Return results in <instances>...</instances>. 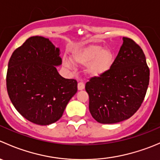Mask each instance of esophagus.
<instances>
[{"instance_id":"1","label":"esophagus","mask_w":160,"mask_h":160,"mask_svg":"<svg viewBox=\"0 0 160 160\" xmlns=\"http://www.w3.org/2000/svg\"><path fill=\"white\" fill-rule=\"evenodd\" d=\"M85 84L83 83V82H79L78 85H77V88H78L79 90H82L84 89Z\"/></svg>"}]
</instances>
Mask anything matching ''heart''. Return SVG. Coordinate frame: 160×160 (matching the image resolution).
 Here are the masks:
<instances>
[{
  "label": "heart",
  "mask_w": 160,
  "mask_h": 160,
  "mask_svg": "<svg viewBox=\"0 0 160 160\" xmlns=\"http://www.w3.org/2000/svg\"><path fill=\"white\" fill-rule=\"evenodd\" d=\"M114 55L110 48L101 45H90L84 47L77 48L72 51L71 59L77 65H86L85 72L90 77H98L111 70L114 63ZM63 65L71 68L69 61L64 60Z\"/></svg>",
  "instance_id": "1"
}]
</instances>
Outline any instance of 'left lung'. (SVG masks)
Returning <instances> with one entry per match:
<instances>
[{"label":"left lung","mask_w":160,"mask_h":160,"mask_svg":"<svg viewBox=\"0 0 160 160\" xmlns=\"http://www.w3.org/2000/svg\"><path fill=\"white\" fill-rule=\"evenodd\" d=\"M122 40L111 70L92 77L85 86L90 114L101 124L129 118L138 110L147 91L149 69L144 52L131 38Z\"/></svg>","instance_id":"left-lung-1"}]
</instances>
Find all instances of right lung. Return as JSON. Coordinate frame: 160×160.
I'll return each mask as SVG.
<instances>
[{"label":"right lung","instance_id":"right-lung-1","mask_svg":"<svg viewBox=\"0 0 160 160\" xmlns=\"http://www.w3.org/2000/svg\"><path fill=\"white\" fill-rule=\"evenodd\" d=\"M60 50L49 38L32 36L14 51L8 62L7 90L11 103L25 118L49 125L57 122L77 91V82L61 77Z\"/></svg>","mask_w":160,"mask_h":160}]
</instances>
